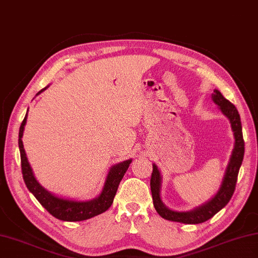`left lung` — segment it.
Segmentation results:
<instances>
[{"instance_id":"8db88e82","label":"left lung","mask_w":258,"mask_h":258,"mask_svg":"<svg viewBox=\"0 0 258 258\" xmlns=\"http://www.w3.org/2000/svg\"><path fill=\"white\" fill-rule=\"evenodd\" d=\"M212 99L219 106L221 112L228 117L231 124V129L234 137L233 150L230 156L229 163L223 175L222 182L219 188L218 192L201 206L195 207L191 211L179 212L169 209L161 198V188H162V175L157 165L153 164V173L151 178V190L153 197V204L157 213L162 218L173 222H180L186 224H198L203 223L221 211L228 204L229 201L236 189L237 178L240 169L243 154H245V142L242 138V126L238 110L231 102H229L218 89H214V93L212 94Z\"/></svg>"}]
</instances>
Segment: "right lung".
Returning <instances> with one entry per match:
<instances>
[{
    "instance_id": "right-lung-1",
    "label": "right lung",
    "mask_w": 258,
    "mask_h": 258,
    "mask_svg": "<svg viewBox=\"0 0 258 258\" xmlns=\"http://www.w3.org/2000/svg\"><path fill=\"white\" fill-rule=\"evenodd\" d=\"M48 87V86H47ZM47 87L43 88L40 92L37 93L39 95L43 93ZM27 114L19 129V151H20V157H21V170H22V177H24L25 183L28 190L33 194L42 206L46 210L49 214H52L54 218H56L61 221H68V222H77V221H84L88 220L90 218H94L98 214H102L103 212L107 211L110 209L113 200L119 187V183L123 178L124 173L128 170L130 163L133 160H125L120 163L114 164L111 166L110 171L106 175L105 182L101 194L97 197L93 198L90 201H77V200H70V198L60 197L52 194L45 189L42 184H40L37 180H36L33 169L27 159L24 143H22V136H24V130L27 122Z\"/></svg>"
}]
</instances>
